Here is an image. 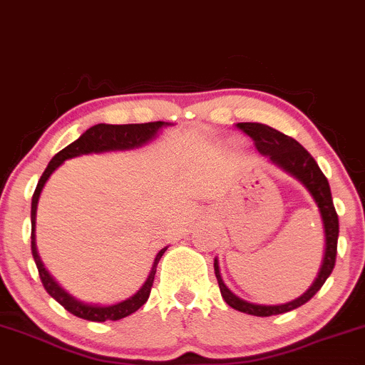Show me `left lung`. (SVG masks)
I'll return each instance as SVG.
<instances>
[{"label":"left lung","mask_w":365,"mask_h":365,"mask_svg":"<svg viewBox=\"0 0 365 365\" xmlns=\"http://www.w3.org/2000/svg\"><path fill=\"white\" fill-rule=\"evenodd\" d=\"M237 127L254 140L255 148H257V150L262 156H266L273 165L282 168L283 171H287L288 175H292L293 178L299 180V182L307 188L309 194L312 195L314 202L317 204V209H319V215L322 220V228H324V255H322L319 273H317L316 279H314L311 287H309L302 295L297 297L295 300H290V302L287 304L262 305L247 302V300L237 297L235 293L225 284L220 273V262H217V259H215V273L217 278V284H220L221 297H223L225 302L228 304L230 307H233L235 311L250 314V316H276V314L293 311V309L309 302V300L321 290V287L324 284L326 279H328V276L331 274V271H333L334 267V261H336L338 232H340L338 215L336 211H334L333 199H331L328 178H326L324 173L319 170L316 159H314L299 142L262 123H250V121H245V123H237Z\"/></svg>","instance_id":"1"}]
</instances>
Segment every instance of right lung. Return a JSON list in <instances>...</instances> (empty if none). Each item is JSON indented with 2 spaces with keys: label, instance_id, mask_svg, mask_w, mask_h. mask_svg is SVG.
I'll list each match as a JSON object with an SVG mask.
<instances>
[{
  "label": "right lung",
  "instance_id": "1",
  "mask_svg": "<svg viewBox=\"0 0 365 365\" xmlns=\"http://www.w3.org/2000/svg\"><path fill=\"white\" fill-rule=\"evenodd\" d=\"M171 123L168 121H150V123H130V125H108V123H98L94 127L82 133L77 140L72 142L70 145H66L65 149H61L60 153L49 161L48 168L44 170L43 177H41L39 183H37L34 195H32V207H31V223H32V255H34V261L39 271L41 282L46 292L56 300L58 304H61L63 307L68 312H72L73 316L81 317V319L94 321V322H104V321H118L123 317L130 316L148 302L150 295V288L154 283V274H156V267L159 259L163 257V254L166 252L168 247H163L161 250L154 257L153 267H150V273L145 279L144 284L133 293L128 299L121 300V302L111 304V305H99V304H87L82 300L75 299L73 295H70L65 288H61L58 284L56 279L49 274V271L46 269L43 261H41L39 252H37L36 245V215H37V202H39L41 192L48 182L49 177L54 173V170H58L66 159H72L77 156H83V154H99V153H111V150H132L139 149L142 145L149 144L150 140L156 139L159 130L170 127Z\"/></svg>",
  "mask_w": 365,
  "mask_h": 365
}]
</instances>
